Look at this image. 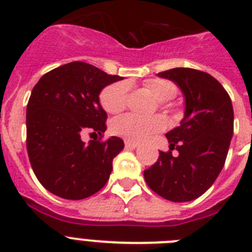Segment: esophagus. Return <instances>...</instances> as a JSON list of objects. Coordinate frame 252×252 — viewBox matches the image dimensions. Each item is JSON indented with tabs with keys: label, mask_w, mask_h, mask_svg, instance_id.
I'll list each match as a JSON object with an SVG mask.
<instances>
[{
	"label": "esophagus",
	"mask_w": 252,
	"mask_h": 252,
	"mask_svg": "<svg viewBox=\"0 0 252 252\" xmlns=\"http://www.w3.org/2000/svg\"><path fill=\"white\" fill-rule=\"evenodd\" d=\"M125 146H126L127 149H136L139 145H137L136 142H132V141H128V140H126V141H125Z\"/></svg>",
	"instance_id": "34e87169"
}]
</instances>
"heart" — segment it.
Here are the masks:
<instances>
[{"instance_id":"obj_1","label":"heart","mask_w":252,"mask_h":252,"mask_svg":"<svg viewBox=\"0 0 252 252\" xmlns=\"http://www.w3.org/2000/svg\"><path fill=\"white\" fill-rule=\"evenodd\" d=\"M144 87L155 97L162 106L165 102L171 101L177 95V87L166 79H149L144 83ZM101 104L108 113H119L127 106L128 83L117 82L107 86L101 93ZM165 128V121L160 116L155 117H140L133 113H126L115 119L111 125V130L115 135L121 136L128 141L139 142L148 139L154 133L160 132Z\"/></svg>"}]
</instances>
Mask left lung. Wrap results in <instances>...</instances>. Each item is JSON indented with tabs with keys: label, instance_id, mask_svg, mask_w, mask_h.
<instances>
[{
	"label": "left lung",
	"instance_id": "1",
	"mask_svg": "<svg viewBox=\"0 0 252 252\" xmlns=\"http://www.w3.org/2000/svg\"><path fill=\"white\" fill-rule=\"evenodd\" d=\"M179 86L186 97L180 126L166 133L169 151L144 171L151 190L171 202L201 197L215 183L233 135V108L222 84L206 72L174 68L158 73ZM175 148L177 156L171 151Z\"/></svg>",
	"mask_w": 252,
	"mask_h": 252
}]
</instances>
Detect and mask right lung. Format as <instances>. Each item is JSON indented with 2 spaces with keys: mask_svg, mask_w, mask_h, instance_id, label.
Here are the masks:
<instances>
[{
  "mask_svg": "<svg viewBox=\"0 0 252 252\" xmlns=\"http://www.w3.org/2000/svg\"><path fill=\"white\" fill-rule=\"evenodd\" d=\"M124 79L92 64L72 62L53 69L35 84L26 108V148L41 186L64 199H84L104 187L124 141H101L107 113L99 104L104 87ZM86 130L100 139L81 141Z\"/></svg>",
  "mask_w": 252,
  "mask_h": 252,
  "instance_id": "1",
  "label": "right lung"
}]
</instances>
